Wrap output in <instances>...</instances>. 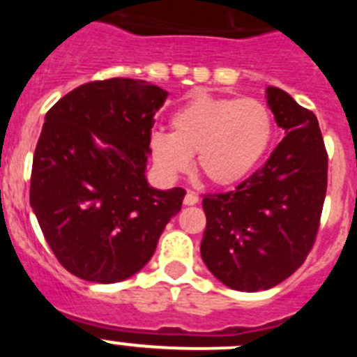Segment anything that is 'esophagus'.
<instances>
[{
  "instance_id": "1",
  "label": "esophagus",
  "mask_w": 357,
  "mask_h": 357,
  "mask_svg": "<svg viewBox=\"0 0 357 357\" xmlns=\"http://www.w3.org/2000/svg\"><path fill=\"white\" fill-rule=\"evenodd\" d=\"M184 204L185 206H195V204H198V195L195 191H188V195L184 198Z\"/></svg>"
}]
</instances>
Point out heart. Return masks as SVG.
Masks as SVG:
<instances>
[{"mask_svg":"<svg viewBox=\"0 0 357 357\" xmlns=\"http://www.w3.org/2000/svg\"><path fill=\"white\" fill-rule=\"evenodd\" d=\"M172 134L153 132L150 151L169 178L182 175L197 155V169L209 184L232 185L257 166L273 137L270 107L255 98L197 96L169 119Z\"/></svg>","mask_w":357,"mask_h":357,"instance_id":"b5f03b06","label":"heart"}]
</instances>
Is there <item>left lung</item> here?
I'll return each mask as SVG.
<instances>
[{
    "instance_id": "1",
    "label": "left lung",
    "mask_w": 357,
    "mask_h": 357,
    "mask_svg": "<svg viewBox=\"0 0 357 357\" xmlns=\"http://www.w3.org/2000/svg\"><path fill=\"white\" fill-rule=\"evenodd\" d=\"M266 94L284 139L247 181L202 202L207 216L202 259L238 291L273 288L302 266L327 191V150L317 116L282 89L268 87Z\"/></svg>"
}]
</instances>
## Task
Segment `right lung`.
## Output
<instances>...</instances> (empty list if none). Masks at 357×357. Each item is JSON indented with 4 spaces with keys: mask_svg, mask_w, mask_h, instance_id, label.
I'll list each match as a JSON object with an SVG mask.
<instances>
[{
    "mask_svg": "<svg viewBox=\"0 0 357 357\" xmlns=\"http://www.w3.org/2000/svg\"><path fill=\"white\" fill-rule=\"evenodd\" d=\"M166 96L144 80L109 78L80 85L48 110L31 164L30 206L73 275L100 284L128 279L181 211L184 189H153L144 176L153 116Z\"/></svg>",
    "mask_w": 357,
    "mask_h": 357,
    "instance_id": "add662e5",
    "label": "right lung"
}]
</instances>
